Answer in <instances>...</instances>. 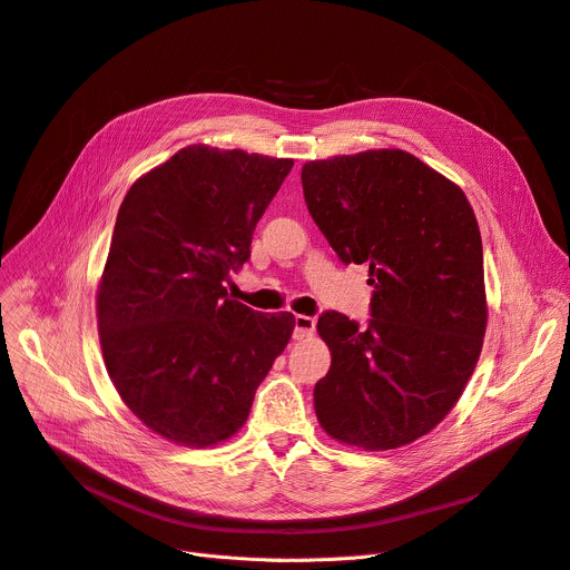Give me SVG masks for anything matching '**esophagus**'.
Masks as SVG:
<instances>
[{"mask_svg": "<svg viewBox=\"0 0 570 570\" xmlns=\"http://www.w3.org/2000/svg\"><path fill=\"white\" fill-rule=\"evenodd\" d=\"M315 332V320L311 315H294V338L304 341Z\"/></svg>", "mask_w": 570, "mask_h": 570, "instance_id": "obj_1", "label": "esophagus"}]
</instances>
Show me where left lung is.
<instances>
[{"instance_id":"obj_1","label":"left lung","mask_w":570,"mask_h":570,"mask_svg":"<svg viewBox=\"0 0 570 570\" xmlns=\"http://www.w3.org/2000/svg\"><path fill=\"white\" fill-rule=\"evenodd\" d=\"M308 213L343 264H366V327L327 311L317 332L330 373L315 385L320 426L362 450H394L436 426L482 350V238L462 187L415 155L383 148L306 161Z\"/></svg>"}]
</instances>
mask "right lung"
Returning a JSON list of instances; mask_svg holds the SVG:
<instances>
[{
    "label": "right lung",
    "instance_id": "right-lung-1",
    "mask_svg": "<svg viewBox=\"0 0 570 570\" xmlns=\"http://www.w3.org/2000/svg\"><path fill=\"white\" fill-rule=\"evenodd\" d=\"M294 161L204 144L144 174L125 195L97 289L104 364L127 409L189 448L246 424L294 315L227 294L253 232Z\"/></svg>",
    "mask_w": 570,
    "mask_h": 570
}]
</instances>
